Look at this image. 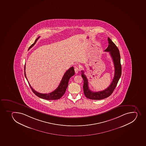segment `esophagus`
Returning a JSON list of instances; mask_svg holds the SVG:
<instances>
[{"instance_id":"esophagus-1","label":"esophagus","mask_w":146,"mask_h":146,"mask_svg":"<svg viewBox=\"0 0 146 146\" xmlns=\"http://www.w3.org/2000/svg\"><path fill=\"white\" fill-rule=\"evenodd\" d=\"M74 70H75V72L76 73H78L79 71V68L77 67H75V68H74Z\"/></svg>"}]
</instances>
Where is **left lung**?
Instances as JSON below:
<instances>
[{
    "label": "left lung",
    "instance_id": "obj_1",
    "mask_svg": "<svg viewBox=\"0 0 146 146\" xmlns=\"http://www.w3.org/2000/svg\"><path fill=\"white\" fill-rule=\"evenodd\" d=\"M108 46L104 52H109L114 66V76L111 85L104 90L98 92H93L89 89L88 78L84 74V71H81V76L84 80V93L88 98L92 100H101L109 97L113 93L116 86L121 74V57L119 50L116 45L109 38H108Z\"/></svg>",
    "mask_w": 146,
    "mask_h": 146
}]
</instances>
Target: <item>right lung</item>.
Listing matches in <instances>:
<instances>
[{"label": "right lung", "mask_w": 146, "mask_h": 146, "mask_svg": "<svg viewBox=\"0 0 146 146\" xmlns=\"http://www.w3.org/2000/svg\"><path fill=\"white\" fill-rule=\"evenodd\" d=\"M39 37H40V36L35 40V42L30 47L29 49L31 48L36 43V42L38 40ZM25 78H27V76L25 75ZM74 74H75V71H74V67H71L70 68H69L66 72L64 74V76H63L62 78L61 81H60V85L58 86V87L57 88V89H56L54 91L49 94H42L38 93L36 91H35L32 88L30 84L29 83V82H28V83H29V85L30 86V88L32 89V91L34 93V94L36 96H37L40 98L48 100H58V99L60 98L65 93L67 87L68 86V81H69L70 78H71V76H74Z\"/></svg>", "instance_id": "add662e5"}]
</instances>
